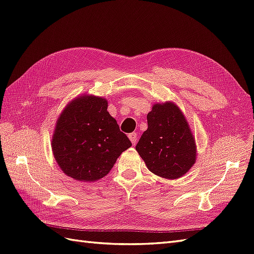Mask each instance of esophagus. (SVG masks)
Here are the masks:
<instances>
[{
    "instance_id": "esophagus-1",
    "label": "esophagus",
    "mask_w": 254,
    "mask_h": 254,
    "mask_svg": "<svg viewBox=\"0 0 254 254\" xmlns=\"http://www.w3.org/2000/svg\"><path fill=\"white\" fill-rule=\"evenodd\" d=\"M128 137H129V139H130L132 145H134L135 143H137V140H138V133H137V132H131V133H129V134H128Z\"/></svg>"
}]
</instances>
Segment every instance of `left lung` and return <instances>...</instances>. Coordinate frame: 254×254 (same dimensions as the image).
Wrapping results in <instances>:
<instances>
[{
	"mask_svg": "<svg viewBox=\"0 0 254 254\" xmlns=\"http://www.w3.org/2000/svg\"><path fill=\"white\" fill-rule=\"evenodd\" d=\"M146 119L135 150L148 170L171 180L187 174L195 164L196 144L182 111L172 102L156 103Z\"/></svg>",
	"mask_w": 254,
	"mask_h": 254,
	"instance_id": "left-lung-1",
	"label": "left lung"
}]
</instances>
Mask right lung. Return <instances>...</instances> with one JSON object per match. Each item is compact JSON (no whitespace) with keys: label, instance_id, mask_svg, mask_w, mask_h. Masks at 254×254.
<instances>
[{"label":"right lung","instance_id":"right-lung-1","mask_svg":"<svg viewBox=\"0 0 254 254\" xmlns=\"http://www.w3.org/2000/svg\"><path fill=\"white\" fill-rule=\"evenodd\" d=\"M108 101L82 96L67 104L56 124L52 147L64 174L92 182L107 176L121 154L131 146L108 112Z\"/></svg>","mask_w":254,"mask_h":254}]
</instances>
